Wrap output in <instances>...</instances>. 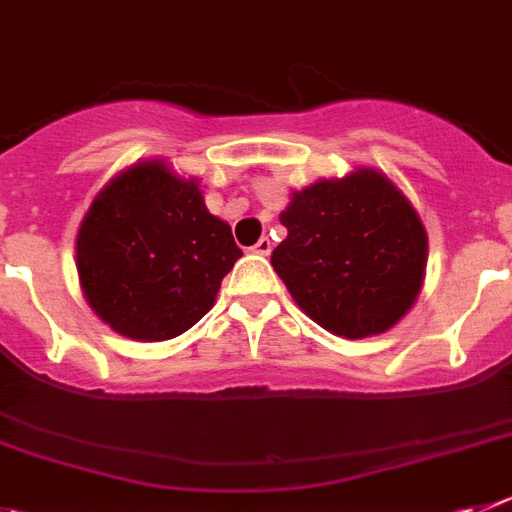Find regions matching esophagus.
Listing matches in <instances>:
<instances>
[{"label":"esophagus","mask_w":512,"mask_h":512,"mask_svg":"<svg viewBox=\"0 0 512 512\" xmlns=\"http://www.w3.org/2000/svg\"><path fill=\"white\" fill-rule=\"evenodd\" d=\"M251 251L253 253H261V256H269V253H271V241H269V238H259V241H256V243H253V246H251Z\"/></svg>","instance_id":"obj_1"}]
</instances>
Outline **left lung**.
<instances>
[{"label": "left lung", "instance_id": "obj_1", "mask_svg": "<svg viewBox=\"0 0 512 512\" xmlns=\"http://www.w3.org/2000/svg\"><path fill=\"white\" fill-rule=\"evenodd\" d=\"M287 238L271 266L294 302L335 335H378L416 302L426 269V231L388 177L358 170L294 192L281 213Z\"/></svg>", "mask_w": 512, "mask_h": 512}]
</instances>
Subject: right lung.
<instances>
[{
    "instance_id": "1",
    "label": "right lung",
    "mask_w": 512,
    "mask_h": 512,
    "mask_svg": "<svg viewBox=\"0 0 512 512\" xmlns=\"http://www.w3.org/2000/svg\"><path fill=\"white\" fill-rule=\"evenodd\" d=\"M243 256L195 180L159 162L111 180L83 218L75 261L93 312L131 340H170L213 307Z\"/></svg>"
}]
</instances>
